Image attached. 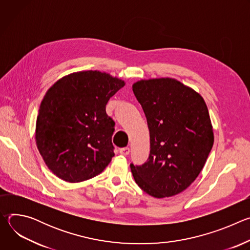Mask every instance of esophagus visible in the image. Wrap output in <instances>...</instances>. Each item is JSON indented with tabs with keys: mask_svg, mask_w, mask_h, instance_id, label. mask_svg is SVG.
<instances>
[{
	"mask_svg": "<svg viewBox=\"0 0 250 250\" xmlns=\"http://www.w3.org/2000/svg\"><path fill=\"white\" fill-rule=\"evenodd\" d=\"M129 152H130V150H129L128 147H124V148H121V149H120V153H121L122 155H125V156L128 155Z\"/></svg>",
	"mask_w": 250,
	"mask_h": 250,
	"instance_id": "esophagus-1",
	"label": "esophagus"
}]
</instances>
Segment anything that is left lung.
I'll list each match as a JSON object with an SVG mask.
<instances>
[{
  "mask_svg": "<svg viewBox=\"0 0 250 250\" xmlns=\"http://www.w3.org/2000/svg\"><path fill=\"white\" fill-rule=\"evenodd\" d=\"M133 94L144 110L150 153L130 165L136 184L154 198L186 190L201 173L213 145V129L203 97L174 78L139 80Z\"/></svg>",
  "mask_w": 250,
  "mask_h": 250,
  "instance_id": "8db88e82",
  "label": "left lung"
}]
</instances>
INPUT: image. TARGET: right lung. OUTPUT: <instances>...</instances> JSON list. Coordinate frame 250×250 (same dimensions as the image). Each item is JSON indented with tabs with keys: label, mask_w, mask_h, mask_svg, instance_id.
Segmentation results:
<instances>
[{
	"label": "right lung",
	"mask_w": 250,
	"mask_h": 250,
	"mask_svg": "<svg viewBox=\"0 0 250 250\" xmlns=\"http://www.w3.org/2000/svg\"><path fill=\"white\" fill-rule=\"evenodd\" d=\"M125 82L98 70L57 80L45 93L35 125V142L48 169L79 183L99 175L114 153L115 122L105 104Z\"/></svg>",
	"instance_id": "add662e5"
}]
</instances>
